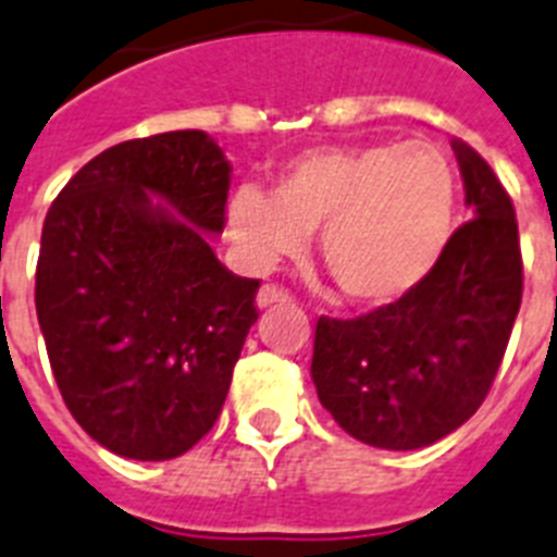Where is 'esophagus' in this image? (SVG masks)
<instances>
[{
	"mask_svg": "<svg viewBox=\"0 0 557 557\" xmlns=\"http://www.w3.org/2000/svg\"><path fill=\"white\" fill-rule=\"evenodd\" d=\"M286 300H292L286 288L274 286V283H265V286L257 292V309H269V306H274V302H286Z\"/></svg>",
	"mask_w": 557,
	"mask_h": 557,
	"instance_id": "34e87169",
	"label": "esophagus"
}]
</instances>
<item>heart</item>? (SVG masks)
<instances>
[{
	"mask_svg": "<svg viewBox=\"0 0 557 557\" xmlns=\"http://www.w3.org/2000/svg\"><path fill=\"white\" fill-rule=\"evenodd\" d=\"M455 206V171L437 146L320 148L288 162L271 194L239 188L228 237L248 265L269 269L320 232V260L337 292L386 306L432 274Z\"/></svg>",
	"mask_w": 557,
	"mask_h": 557,
	"instance_id": "1",
	"label": "heart"
}]
</instances>
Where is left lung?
I'll list each match as a JSON object with an SVG mask.
<instances>
[{
    "label": "left lung",
    "instance_id": "obj_1",
    "mask_svg": "<svg viewBox=\"0 0 557 557\" xmlns=\"http://www.w3.org/2000/svg\"><path fill=\"white\" fill-rule=\"evenodd\" d=\"M472 220L423 283L355 320L320 318L311 381L323 409L377 449H423L472 418L521 309L518 220L490 162L455 139Z\"/></svg>",
    "mask_w": 557,
    "mask_h": 557
}]
</instances>
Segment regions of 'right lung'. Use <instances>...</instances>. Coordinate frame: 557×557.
<instances>
[{
    "instance_id": "add662e5",
    "label": "right lung",
    "mask_w": 557,
    "mask_h": 557,
    "mask_svg": "<svg viewBox=\"0 0 557 557\" xmlns=\"http://www.w3.org/2000/svg\"><path fill=\"white\" fill-rule=\"evenodd\" d=\"M228 185L206 131H169L94 157L45 216L36 318L53 377L122 458H180L220 418L260 288L211 248Z\"/></svg>"
}]
</instances>
